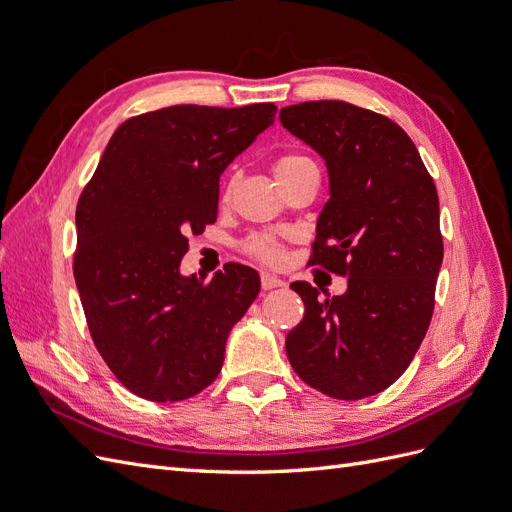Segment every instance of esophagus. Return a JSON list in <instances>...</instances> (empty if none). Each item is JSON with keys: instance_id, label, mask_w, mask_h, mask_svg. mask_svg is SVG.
Here are the masks:
<instances>
[{"instance_id": "1", "label": "esophagus", "mask_w": 512, "mask_h": 512, "mask_svg": "<svg viewBox=\"0 0 512 512\" xmlns=\"http://www.w3.org/2000/svg\"><path fill=\"white\" fill-rule=\"evenodd\" d=\"M260 284H262V288H265V290H273V288L284 286V282L280 280V277H275L271 273H262L260 275Z\"/></svg>"}]
</instances>
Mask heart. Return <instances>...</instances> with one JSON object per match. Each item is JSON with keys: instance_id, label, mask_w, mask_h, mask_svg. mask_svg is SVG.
<instances>
[{"instance_id": "obj_1", "label": "heart", "mask_w": 512, "mask_h": 512, "mask_svg": "<svg viewBox=\"0 0 512 512\" xmlns=\"http://www.w3.org/2000/svg\"><path fill=\"white\" fill-rule=\"evenodd\" d=\"M316 166L307 156H299V153H286V156H280L273 162V175L277 179V183H284L286 179H290L294 173H299L303 168H312ZM232 185H235V179H228L224 183L222 196L228 198L232 192ZM245 252L250 254L252 258L267 262V265H275L282 258V241L277 232H256L250 239L245 241Z\"/></svg>"}]
</instances>
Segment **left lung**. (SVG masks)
<instances>
[{
    "label": "left lung",
    "mask_w": 512,
    "mask_h": 512,
    "mask_svg": "<svg viewBox=\"0 0 512 512\" xmlns=\"http://www.w3.org/2000/svg\"><path fill=\"white\" fill-rule=\"evenodd\" d=\"M280 121L329 173L309 265L348 277V290L327 299L290 284L305 316L286 337L288 361L333 399L371 397L404 374L429 329L444 256L436 185L389 117L318 100L282 108Z\"/></svg>",
    "instance_id": "1"
}]
</instances>
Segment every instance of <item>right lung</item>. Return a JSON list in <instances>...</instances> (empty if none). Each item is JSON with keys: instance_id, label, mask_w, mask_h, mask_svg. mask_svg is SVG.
I'll return each mask as SVG.
<instances>
[{"instance_id": "add662e5", "label": "right lung", "mask_w": 512, "mask_h": 512, "mask_svg": "<svg viewBox=\"0 0 512 512\" xmlns=\"http://www.w3.org/2000/svg\"><path fill=\"white\" fill-rule=\"evenodd\" d=\"M277 106L177 104L123 121L76 205L74 280L91 339L117 380L149 401L188 399L218 378L230 329L260 277L226 265L179 271L190 232L218 218L220 175Z\"/></svg>"}]
</instances>
